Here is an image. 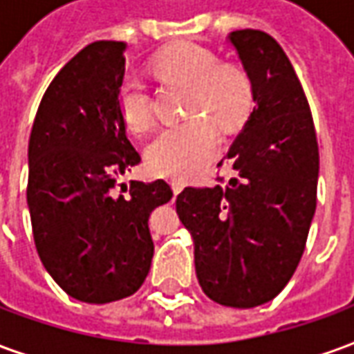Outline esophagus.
Listing matches in <instances>:
<instances>
[{"label":"esophagus","instance_id":"esophagus-1","mask_svg":"<svg viewBox=\"0 0 354 354\" xmlns=\"http://www.w3.org/2000/svg\"><path fill=\"white\" fill-rule=\"evenodd\" d=\"M184 187H185V184H184V182H182V180H172V192L176 193V195L180 192H182Z\"/></svg>","mask_w":354,"mask_h":354}]
</instances>
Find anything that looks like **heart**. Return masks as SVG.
Wrapping results in <instances>:
<instances>
[{
	"label": "heart",
	"instance_id": "heart-1",
	"mask_svg": "<svg viewBox=\"0 0 354 354\" xmlns=\"http://www.w3.org/2000/svg\"><path fill=\"white\" fill-rule=\"evenodd\" d=\"M151 70L165 83L185 87L182 109L192 117L157 134L147 147V165L161 176H197L218 153L214 123L223 129L237 127L252 108L250 75L233 62H218L207 47L187 41L159 50ZM117 111L127 129L136 134L153 127L149 94L140 81L129 80L119 87Z\"/></svg>",
	"mask_w": 354,
	"mask_h": 354
}]
</instances>
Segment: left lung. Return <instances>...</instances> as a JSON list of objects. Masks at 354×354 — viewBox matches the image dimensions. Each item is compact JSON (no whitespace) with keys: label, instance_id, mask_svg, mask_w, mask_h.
<instances>
[{"label":"left lung","instance_id":"obj_1","mask_svg":"<svg viewBox=\"0 0 354 354\" xmlns=\"http://www.w3.org/2000/svg\"><path fill=\"white\" fill-rule=\"evenodd\" d=\"M227 39L256 102L227 151L235 176L185 187L176 212L193 235L203 292L216 304L250 309L271 301L304 256L317 208L319 144L307 96L281 45L260 30H237Z\"/></svg>","mask_w":354,"mask_h":354}]
</instances>
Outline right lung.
<instances>
[{"label":"right lung","instance_id":"obj_1","mask_svg":"<svg viewBox=\"0 0 354 354\" xmlns=\"http://www.w3.org/2000/svg\"><path fill=\"white\" fill-rule=\"evenodd\" d=\"M124 50V41L81 49L43 94L28 144L35 248L58 286L85 304L142 286L153 258L147 220L172 199L165 180L117 192V178L140 162L117 111Z\"/></svg>","mask_w":354,"mask_h":354}]
</instances>
